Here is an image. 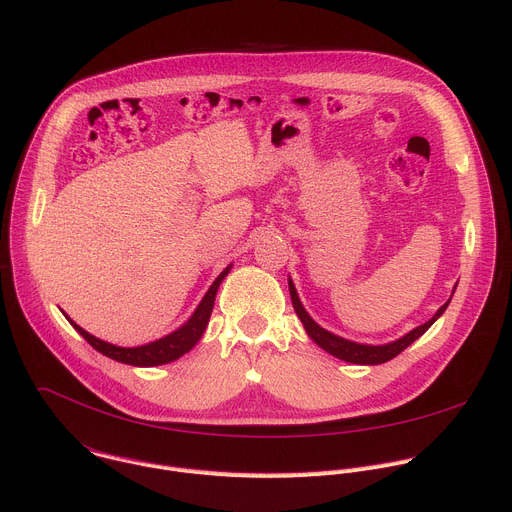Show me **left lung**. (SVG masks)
<instances>
[{
	"label": "left lung",
	"instance_id": "left-lung-1",
	"mask_svg": "<svg viewBox=\"0 0 512 512\" xmlns=\"http://www.w3.org/2000/svg\"><path fill=\"white\" fill-rule=\"evenodd\" d=\"M288 288H290V296H292V304H294V310L298 314V318L302 320L304 324V331L306 335L327 353H331L333 357L337 359H343L347 363H357V365H380V363H386L390 359H394L398 353H402L408 345H412L418 337L425 335L431 324L447 310L451 298L433 314V318H429L425 324H421V327L412 329L410 333H406L404 337L392 341V343H384V345H365V343H355V341H349V339H343L327 329H322L318 322H314V318L306 312V308L302 306L300 298H298V292H296V286L292 282V277H288ZM457 288V286H455ZM455 292V290H453Z\"/></svg>",
	"mask_w": 512,
	"mask_h": 512
}]
</instances>
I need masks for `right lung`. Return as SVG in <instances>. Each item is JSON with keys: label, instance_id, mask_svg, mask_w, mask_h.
I'll list each match as a JSON object with an SVG mask.
<instances>
[{"label": "right lung", "instance_id": "obj_1", "mask_svg": "<svg viewBox=\"0 0 512 512\" xmlns=\"http://www.w3.org/2000/svg\"><path fill=\"white\" fill-rule=\"evenodd\" d=\"M232 263L216 277L212 282V286L208 288V292L204 294L202 302L198 304V308L194 310V314L185 320L179 329H175L173 333L151 341L147 345H138V347H118L112 345L108 341H102L98 337H94L91 333H87L85 329H81L77 322H73L65 312V318L73 324V329L91 345L96 351H100L102 355L126 363V365H134V367H153V365H163V363H171L175 359H179L181 355H185L188 351H192L196 347V343L202 339L206 327H208V320L214 308V300H216V292L222 284L224 277L228 275Z\"/></svg>", "mask_w": 512, "mask_h": 512}]
</instances>
